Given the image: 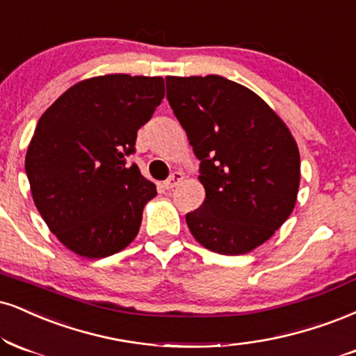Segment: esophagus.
<instances>
[{
    "label": "esophagus",
    "mask_w": 356,
    "mask_h": 356,
    "mask_svg": "<svg viewBox=\"0 0 356 356\" xmlns=\"http://www.w3.org/2000/svg\"><path fill=\"white\" fill-rule=\"evenodd\" d=\"M184 181V174L182 172H174L172 175H170L169 179L164 182V189L165 191H172L174 187H177L179 184H181Z\"/></svg>",
    "instance_id": "esophagus-1"
}]
</instances>
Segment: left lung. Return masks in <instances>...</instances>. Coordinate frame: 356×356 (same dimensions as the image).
I'll list each match as a JSON object with an SVG mask.
<instances>
[{"instance_id": "obj_1", "label": "left lung", "mask_w": 356, "mask_h": 356, "mask_svg": "<svg viewBox=\"0 0 356 356\" xmlns=\"http://www.w3.org/2000/svg\"><path fill=\"white\" fill-rule=\"evenodd\" d=\"M165 88L200 161L205 199L186 216L191 234L217 254H248L297 202L300 152L292 132L262 97L224 76H167Z\"/></svg>"}]
</instances>
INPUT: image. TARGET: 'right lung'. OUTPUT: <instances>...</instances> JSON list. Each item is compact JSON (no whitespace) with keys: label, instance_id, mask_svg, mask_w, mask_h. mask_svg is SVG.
Returning a JSON list of instances; mask_svg holds the SVG:
<instances>
[{"label":"right lung","instance_id":"1","mask_svg":"<svg viewBox=\"0 0 356 356\" xmlns=\"http://www.w3.org/2000/svg\"><path fill=\"white\" fill-rule=\"evenodd\" d=\"M162 99L161 76H96L71 86L38 121L24 161L31 195L74 254L102 259L136 238L157 191L126 157Z\"/></svg>","mask_w":356,"mask_h":356}]
</instances>
